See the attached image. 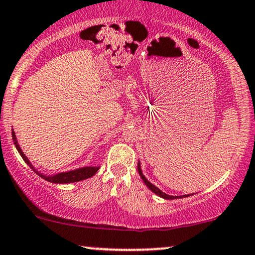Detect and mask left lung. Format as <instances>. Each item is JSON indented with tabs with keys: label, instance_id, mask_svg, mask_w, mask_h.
Masks as SVG:
<instances>
[{
	"label": "left lung",
	"instance_id": "1",
	"mask_svg": "<svg viewBox=\"0 0 255 255\" xmlns=\"http://www.w3.org/2000/svg\"><path fill=\"white\" fill-rule=\"evenodd\" d=\"M137 170H138V174H140L141 179L143 180L144 185H146V186L148 187V188L150 189L151 192H153V193H155V194H156L157 196H160V198H163V199H166V200H173V199H181V198H186V196H189V194H188V195H180V196H174V195H168V194H166V193H163L162 191H161V189L157 188L156 186H154L153 183L149 182V181H148V180L146 179V176L143 175L142 170H141L140 161H138V162H137Z\"/></svg>",
	"mask_w": 255,
	"mask_h": 255
}]
</instances>
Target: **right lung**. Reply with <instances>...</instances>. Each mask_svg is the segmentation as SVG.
Masks as SVG:
<instances>
[{"instance_id":"obj_1","label":"right lung","mask_w":255,"mask_h":255,"mask_svg":"<svg viewBox=\"0 0 255 255\" xmlns=\"http://www.w3.org/2000/svg\"><path fill=\"white\" fill-rule=\"evenodd\" d=\"M11 135H12V141H14L16 149H17L18 153H20L22 159L25 161V163H27V165L30 167V168L33 169L38 176H41L42 179L47 180V181H49V182H53V183H72V182L82 181V180H85V179L92 178V176L94 175V174L98 172L99 168H100V167L87 166V167H81V168H77V169H74V170H68V172L53 174V175H46V174L38 172V170L35 168L33 165H31V162L28 160V157L24 155V153L21 149L20 144H18V142H17V138H16L14 129H11Z\"/></svg>"}]
</instances>
